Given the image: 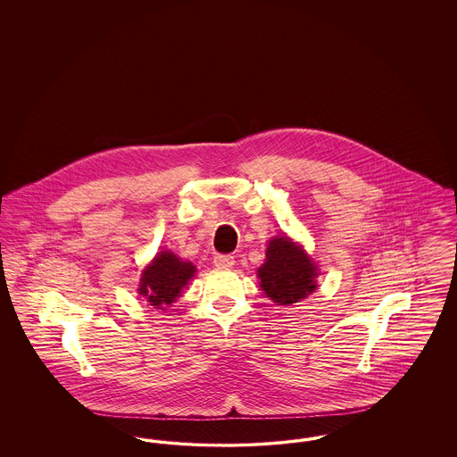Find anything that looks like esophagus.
Returning <instances> with one entry per match:
<instances>
[{"mask_svg": "<svg viewBox=\"0 0 457 457\" xmlns=\"http://www.w3.org/2000/svg\"><path fill=\"white\" fill-rule=\"evenodd\" d=\"M233 263H235V257L229 253H218L214 257V265L219 269H229V267H233Z\"/></svg>", "mask_w": 457, "mask_h": 457, "instance_id": "obj_1", "label": "esophagus"}]
</instances>
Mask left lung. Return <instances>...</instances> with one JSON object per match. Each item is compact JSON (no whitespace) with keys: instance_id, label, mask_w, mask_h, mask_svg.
Instances as JSON below:
<instances>
[{"instance_id":"left-lung-1","label":"left lung","mask_w":457,"mask_h":457,"mask_svg":"<svg viewBox=\"0 0 457 457\" xmlns=\"http://www.w3.org/2000/svg\"><path fill=\"white\" fill-rule=\"evenodd\" d=\"M317 269L293 241L286 237L269 243L265 263L259 269L262 289L278 304H291L313 293Z\"/></svg>"}]
</instances>
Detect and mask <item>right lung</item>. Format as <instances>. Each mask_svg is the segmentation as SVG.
I'll list each match as a JSON object with an SVG mask.
<instances>
[{"mask_svg":"<svg viewBox=\"0 0 457 457\" xmlns=\"http://www.w3.org/2000/svg\"><path fill=\"white\" fill-rule=\"evenodd\" d=\"M194 272L195 267L190 262L179 261L171 252H161L142 274L140 295L147 296L155 308H164L179 296Z\"/></svg>","mask_w":457,"mask_h":457,"instance_id":"obj_1","label":"right lung"}]
</instances>
